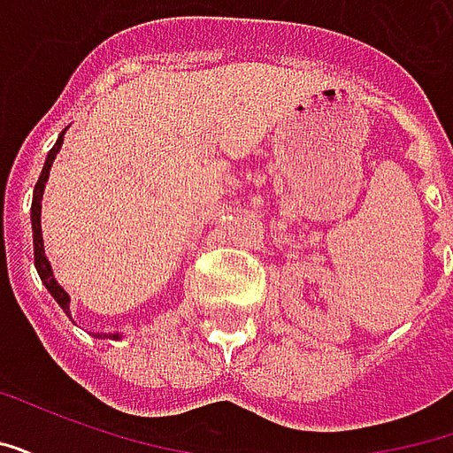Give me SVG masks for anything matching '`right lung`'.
<instances>
[{
  "label": "right lung",
  "instance_id": "add662e5",
  "mask_svg": "<svg viewBox=\"0 0 453 453\" xmlns=\"http://www.w3.org/2000/svg\"><path fill=\"white\" fill-rule=\"evenodd\" d=\"M63 138H65V130L60 133V138H58V142L53 145V150L48 152L43 172H41V177H38V181H35L34 203H31V226H34V259H35V269H38V276H41V281L45 284V288L50 291V296L58 301V305L63 308L65 313L70 315V296H67V291H65L63 286L55 281L53 266H50V262H48V257H45V250H43V233H41V201H43L45 181H48V174H50V167H53L55 155H58L60 148H63ZM94 337H111V340H120L119 333L94 334Z\"/></svg>",
  "mask_w": 453,
  "mask_h": 453
}]
</instances>
